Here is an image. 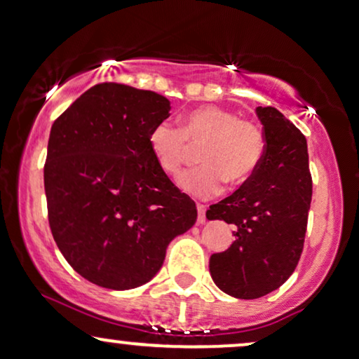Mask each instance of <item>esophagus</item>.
I'll return each mask as SVG.
<instances>
[{"label":"esophagus","mask_w":359,"mask_h":359,"mask_svg":"<svg viewBox=\"0 0 359 359\" xmlns=\"http://www.w3.org/2000/svg\"><path fill=\"white\" fill-rule=\"evenodd\" d=\"M198 223H205L206 221V205H201V203H198Z\"/></svg>","instance_id":"34e87169"}]
</instances>
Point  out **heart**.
I'll use <instances>...</instances> for the list:
<instances>
[{"label": "heart", "instance_id": "1", "mask_svg": "<svg viewBox=\"0 0 359 359\" xmlns=\"http://www.w3.org/2000/svg\"><path fill=\"white\" fill-rule=\"evenodd\" d=\"M198 146L203 163L184 171L178 184L184 193L206 200L221 193L224 181L236 188L255 175L264 156V135L253 119L215 104L188 111L180 128L159 121L149 133V148L170 176L178 175Z\"/></svg>", "mask_w": 359, "mask_h": 359}]
</instances>
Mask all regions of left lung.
Wrapping results in <instances>:
<instances>
[{"instance_id": "1", "label": "left lung", "mask_w": 359, "mask_h": 359, "mask_svg": "<svg viewBox=\"0 0 359 359\" xmlns=\"http://www.w3.org/2000/svg\"><path fill=\"white\" fill-rule=\"evenodd\" d=\"M264 156L253 176L206 211L208 219L234 224L228 250L211 255L216 286L240 299L278 290L302 258L313 180L306 138L276 108H256Z\"/></svg>"}]
</instances>
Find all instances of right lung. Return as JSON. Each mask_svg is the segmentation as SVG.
Returning a JSON list of instances; mask_svg holds the SVG:
<instances>
[{
	"instance_id": "add662e5",
	"label": "right lung",
	"mask_w": 359,
	"mask_h": 359,
	"mask_svg": "<svg viewBox=\"0 0 359 359\" xmlns=\"http://www.w3.org/2000/svg\"><path fill=\"white\" fill-rule=\"evenodd\" d=\"M154 91L100 83L51 126L48 221L78 274L108 290L148 283L166 246L196 223V205L158 165L149 133L170 116Z\"/></svg>"
}]
</instances>
